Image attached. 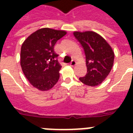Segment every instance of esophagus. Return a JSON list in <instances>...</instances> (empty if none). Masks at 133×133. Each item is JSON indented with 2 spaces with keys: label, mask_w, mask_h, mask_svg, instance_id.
<instances>
[{
  "label": "esophagus",
  "mask_w": 133,
  "mask_h": 133,
  "mask_svg": "<svg viewBox=\"0 0 133 133\" xmlns=\"http://www.w3.org/2000/svg\"><path fill=\"white\" fill-rule=\"evenodd\" d=\"M76 61H75V60H72V61L70 62V66H75V65H76Z\"/></svg>",
  "instance_id": "34e87169"
}]
</instances>
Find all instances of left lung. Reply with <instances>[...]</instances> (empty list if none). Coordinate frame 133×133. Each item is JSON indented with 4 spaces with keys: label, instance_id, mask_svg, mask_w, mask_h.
<instances>
[{
    "label": "left lung",
    "instance_id": "obj_1",
    "mask_svg": "<svg viewBox=\"0 0 133 133\" xmlns=\"http://www.w3.org/2000/svg\"><path fill=\"white\" fill-rule=\"evenodd\" d=\"M74 36L84 50L87 73L79 80L85 85L101 84L109 75L114 63L115 54L110 45L96 32H75Z\"/></svg>",
    "mask_w": 133,
    "mask_h": 133
}]
</instances>
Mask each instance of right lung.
I'll return each mask as SVG.
<instances>
[{
    "label": "right lung",
    "mask_w": 133,
    "mask_h": 133,
    "mask_svg": "<svg viewBox=\"0 0 133 133\" xmlns=\"http://www.w3.org/2000/svg\"><path fill=\"white\" fill-rule=\"evenodd\" d=\"M65 34L63 30L42 28L28 36L22 45V70L30 83L39 90H50L59 79L61 66L54 47Z\"/></svg>",
    "instance_id": "obj_1"
}]
</instances>
